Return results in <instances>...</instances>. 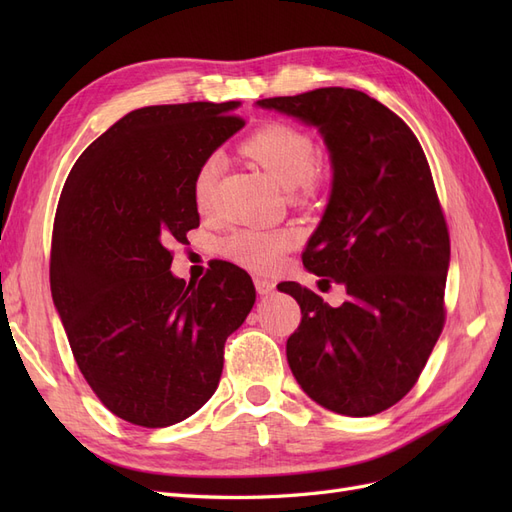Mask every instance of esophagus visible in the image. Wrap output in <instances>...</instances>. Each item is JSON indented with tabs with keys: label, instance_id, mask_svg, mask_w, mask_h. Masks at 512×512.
I'll list each match as a JSON object with an SVG mask.
<instances>
[{
	"label": "esophagus",
	"instance_id": "esophagus-1",
	"mask_svg": "<svg viewBox=\"0 0 512 512\" xmlns=\"http://www.w3.org/2000/svg\"><path fill=\"white\" fill-rule=\"evenodd\" d=\"M254 286H256V290H258V294H273V292H275V282L267 280V277L256 275V277H254Z\"/></svg>",
	"mask_w": 512,
	"mask_h": 512
}]
</instances>
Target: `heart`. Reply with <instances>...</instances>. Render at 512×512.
Instances as JSON below:
<instances>
[{
    "mask_svg": "<svg viewBox=\"0 0 512 512\" xmlns=\"http://www.w3.org/2000/svg\"><path fill=\"white\" fill-rule=\"evenodd\" d=\"M241 149L247 158L265 168L284 188H292V192L301 196H309L318 190L320 175L314 168L316 145L312 136L303 130L282 121H271L247 136ZM220 168L222 158L218 153H211L196 168L192 179V198L198 211H209ZM297 241L299 235L294 230L243 228L222 241V252L241 267L271 271L280 265Z\"/></svg>",
    "mask_w": 512,
    "mask_h": 512,
    "instance_id": "b5f03b06",
    "label": "heart"
}]
</instances>
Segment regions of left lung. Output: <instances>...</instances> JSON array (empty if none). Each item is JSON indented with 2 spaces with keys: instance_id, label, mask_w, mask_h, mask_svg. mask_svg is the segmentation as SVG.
I'll return each mask as SVG.
<instances>
[{
  "instance_id": "8db88e82",
  "label": "left lung",
  "mask_w": 512,
  "mask_h": 512,
  "mask_svg": "<svg viewBox=\"0 0 512 512\" xmlns=\"http://www.w3.org/2000/svg\"><path fill=\"white\" fill-rule=\"evenodd\" d=\"M258 106L316 126L327 143L333 188L303 265L348 294L331 307L297 282L280 284L301 307L288 365L322 408L378 414L416 384L446 318L451 239L423 147L404 119L356 89Z\"/></svg>"
}]
</instances>
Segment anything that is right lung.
I'll return each instance as SVG.
<instances>
[{"mask_svg":"<svg viewBox=\"0 0 512 512\" xmlns=\"http://www.w3.org/2000/svg\"><path fill=\"white\" fill-rule=\"evenodd\" d=\"M239 102L145 106L74 162L51 243L53 303L83 378L115 416L168 427L218 389L224 344L250 314L243 269L213 260L185 284L170 245L200 224L196 168L245 121Z\"/></svg>","mask_w":512,"mask_h":512,"instance_id":"1","label":"right lung"}]
</instances>
